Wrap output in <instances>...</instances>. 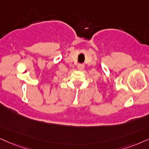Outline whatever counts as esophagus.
I'll return each mask as SVG.
<instances>
[{"label": "esophagus", "mask_w": 149, "mask_h": 149, "mask_svg": "<svg viewBox=\"0 0 149 149\" xmlns=\"http://www.w3.org/2000/svg\"><path fill=\"white\" fill-rule=\"evenodd\" d=\"M77 68L79 70H82L84 68V63H79L78 64Z\"/></svg>", "instance_id": "esophagus-1"}]
</instances>
